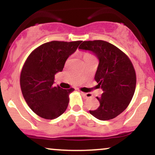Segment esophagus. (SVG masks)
<instances>
[{
	"label": "esophagus",
	"mask_w": 155,
	"mask_h": 155,
	"mask_svg": "<svg viewBox=\"0 0 155 155\" xmlns=\"http://www.w3.org/2000/svg\"><path fill=\"white\" fill-rule=\"evenodd\" d=\"M81 93L84 97H87V98L92 97V94H91V93H84V92H81Z\"/></svg>",
	"instance_id": "1"
}]
</instances>
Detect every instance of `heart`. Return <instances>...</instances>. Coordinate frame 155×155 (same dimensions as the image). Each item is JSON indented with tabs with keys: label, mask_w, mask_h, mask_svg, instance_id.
<instances>
[{
	"label": "heart",
	"mask_w": 155,
	"mask_h": 155,
	"mask_svg": "<svg viewBox=\"0 0 155 155\" xmlns=\"http://www.w3.org/2000/svg\"><path fill=\"white\" fill-rule=\"evenodd\" d=\"M87 57H94V56H93L90 53H85L84 55V58H87Z\"/></svg>",
	"instance_id": "heart-1"
}]
</instances>
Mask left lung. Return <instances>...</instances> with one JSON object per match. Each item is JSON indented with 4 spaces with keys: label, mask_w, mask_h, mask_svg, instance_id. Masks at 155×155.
<instances>
[{
    "label": "left lung",
    "mask_w": 155,
    "mask_h": 155,
    "mask_svg": "<svg viewBox=\"0 0 155 155\" xmlns=\"http://www.w3.org/2000/svg\"><path fill=\"white\" fill-rule=\"evenodd\" d=\"M79 48L92 52L100 61L94 79L103 93L97 97L100 102L97 109L89 113L101 120L115 118L126 109L135 92L137 76L131 60L122 50L103 40L84 41Z\"/></svg>",
    "instance_id": "8db88e82"
}]
</instances>
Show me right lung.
<instances>
[{"mask_svg":"<svg viewBox=\"0 0 155 155\" xmlns=\"http://www.w3.org/2000/svg\"><path fill=\"white\" fill-rule=\"evenodd\" d=\"M81 42H46L33 50L26 60L20 75L21 92L28 106L41 118L52 120L66 111L68 95L74 89L54 87L55 75L62 71L67 58Z\"/></svg>","mask_w":155,"mask_h":155,"instance_id":"obj_1","label":"right lung"}]
</instances>
